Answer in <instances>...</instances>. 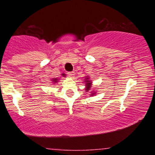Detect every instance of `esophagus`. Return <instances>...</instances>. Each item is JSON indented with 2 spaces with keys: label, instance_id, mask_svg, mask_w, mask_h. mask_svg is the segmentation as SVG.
Listing matches in <instances>:
<instances>
[{
  "label": "esophagus",
  "instance_id": "esophagus-1",
  "mask_svg": "<svg viewBox=\"0 0 155 155\" xmlns=\"http://www.w3.org/2000/svg\"><path fill=\"white\" fill-rule=\"evenodd\" d=\"M68 75L69 76H71V77H74V72H68Z\"/></svg>",
  "mask_w": 155,
  "mask_h": 155
}]
</instances>
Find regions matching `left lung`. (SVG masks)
I'll return each instance as SVG.
<instances>
[{"instance_id": "1", "label": "left lung", "mask_w": 155, "mask_h": 155, "mask_svg": "<svg viewBox=\"0 0 155 155\" xmlns=\"http://www.w3.org/2000/svg\"><path fill=\"white\" fill-rule=\"evenodd\" d=\"M85 82H86V85H85V86H86V88H85V90H86V91H90V88H91V84H92V82L91 81H90V80H89V77H87V76L86 77V79H85ZM96 94V92H95V91H92L91 92V94H90V95H91V96H92V95H95Z\"/></svg>"}]
</instances>
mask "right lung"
Instances as JSON below:
<instances>
[{"instance_id": "obj_1", "label": "right lung", "mask_w": 155, "mask_h": 155, "mask_svg": "<svg viewBox=\"0 0 155 155\" xmlns=\"http://www.w3.org/2000/svg\"><path fill=\"white\" fill-rule=\"evenodd\" d=\"M62 76H63V77H65V74H62ZM58 79H57V78H54V79H52V82L56 83V82H58Z\"/></svg>"}]
</instances>
